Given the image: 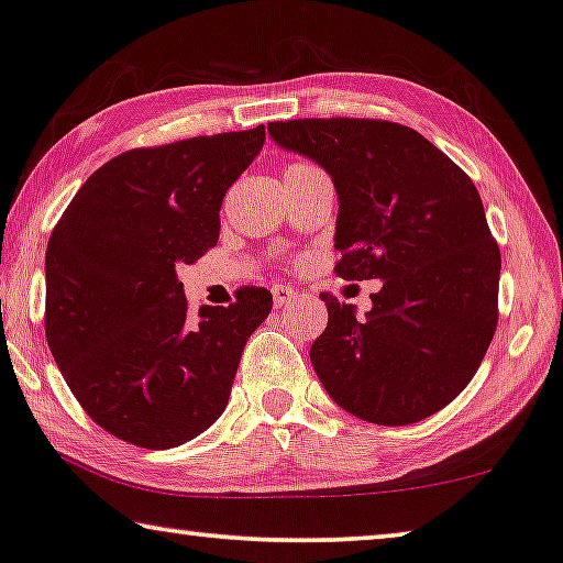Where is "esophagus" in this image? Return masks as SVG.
<instances>
[{"instance_id":"esophagus-1","label":"esophagus","mask_w":563,"mask_h":563,"mask_svg":"<svg viewBox=\"0 0 563 563\" xmlns=\"http://www.w3.org/2000/svg\"><path fill=\"white\" fill-rule=\"evenodd\" d=\"M296 298H298V292L288 288V285H278V288H273V303L278 308L290 306Z\"/></svg>"}]
</instances>
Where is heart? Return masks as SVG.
Returning <instances> with one entry per match:
<instances>
[{"instance_id": "b5f03b06", "label": "heart", "mask_w": 563, "mask_h": 563, "mask_svg": "<svg viewBox=\"0 0 563 563\" xmlns=\"http://www.w3.org/2000/svg\"><path fill=\"white\" fill-rule=\"evenodd\" d=\"M292 166H303V164H292ZM288 169H290V166H288Z\"/></svg>"}]
</instances>
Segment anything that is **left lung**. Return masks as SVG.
Masks as SVG:
<instances>
[{
	"label": "left lung",
	"mask_w": 563,
	"mask_h": 563,
	"mask_svg": "<svg viewBox=\"0 0 563 563\" xmlns=\"http://www.w3.org/2000/svg\"><path fill=\"white\" fill-rule=\"evenodd\" d=\"M275 144L329 172L343 280H382L364 318L329 292L310 364L364 422L401 427L467 387L498 323L500 250L475 184L422 133L372 119L267 123Z\"/></svg>",
	"instance_id": "left-lung-1"
}]
</instances>
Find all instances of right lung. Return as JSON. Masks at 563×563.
<instances>
[{"label":"right lung","mask_w":563,"mask_h":563,"mask_svg":"<svg viewBox=\"0 0 563 563\" xmlns=\"http://www.w3.org/2000/svg\"><path fill=\"white\" fill-rule=\"evenodd\" d=\"M265 125L111 158L78 189L45 255V333L80 407L106 432L169 450L217 422L242 349L273 308L242 288L189 313L176 265L220 240V207Z\"/></svg>","instance_id":"add662e5"}]
</instances>
